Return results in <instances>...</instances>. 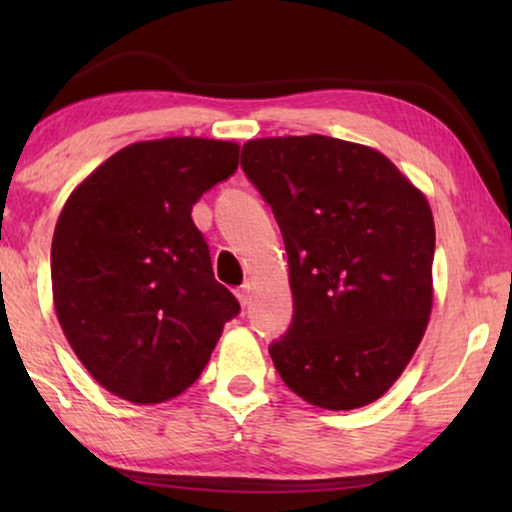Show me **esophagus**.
<instances>
[{
  "instance_id": "34e87169",
  "label": "esophagus",
  "mask_w": 512,
  "mask_h": 512,
  "mask_svg": "<svg viewBox=\"0 0 512 512\" xmlns=\"http://www.w3.org/2000/svg\"><path fill=\"white\" fill-rule=\"evenodd\" d=\"M235 296H237V300H240L242 307H247L251 303V284H242L240 289L235 291Z\"/></svg>"
}]
</instances>
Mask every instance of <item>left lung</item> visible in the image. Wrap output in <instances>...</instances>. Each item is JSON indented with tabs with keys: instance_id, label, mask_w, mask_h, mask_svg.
I'll return each instance as SVG.
<instances>
[{
	"instance_id": "obj_1",
	"label": "left lung",
	"mask_w": 512,
	"mask_h": 512,
	"mask_svg": "<svg viewBox=\"0 0 512 512\" xmlns=\"http://www.w3.org/2000/svg\"><path fill=\"white\" fill-rule=\"evenodd\" d=\"M242 170L289 256L293 324L270 347L279 377L317 408L377 401L429 326V200L384 153L324 135L249 139Z\"/></svg>"
}]
</instances>
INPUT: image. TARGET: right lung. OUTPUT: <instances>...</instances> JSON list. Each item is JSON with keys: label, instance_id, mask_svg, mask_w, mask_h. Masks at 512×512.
I'll return each instance as SVG.
<instances>
[{"label": "right lung", "instance_id": "obj_1", "mask_svg": "<svg viewBox=\"0 0 512 512\" xmlns=\"http://www.w3.org/2000/svg\"><path fill=\"white\" fill-rule=\"evenodd\" d=\"M237 158L240 144L223 139L137 142L62 207L51 247L55 314L88 373L123 401L165 403L186 391L240 312L191 219Z\"/></svg>", "mask_w": 512, "mask_h": 512}]
</instances>
